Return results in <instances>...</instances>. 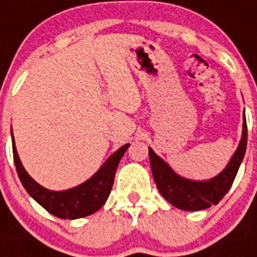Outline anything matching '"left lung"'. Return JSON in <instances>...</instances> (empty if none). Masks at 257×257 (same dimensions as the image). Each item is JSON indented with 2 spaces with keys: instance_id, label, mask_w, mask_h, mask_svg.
<instances>
[{
  "instance_id": "obj_1",
  "label": "left lung",
  "mask_w": 257,
  "mask_h": 257,
  "mask_svg": "<svg viewBox=\"0 0 257 257\" xmlns=\"http://www.w3.org/2000/svg\"><path fill=\"white\" fill-rule=\"evenodd\" d=\"M244 114V113H243ZM244 118V115H243ZM247 147V123L243 121L242 139L228 166L217 176L206 181L188 180L179 176L153 149L149 148V161L156 185L166 201L184 211H199L217 205L230 189Z\"/></svg>"
}]
</instances>
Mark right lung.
<instances>
[{"mask_svg": "<svg viewBox=\"0 0 257 257\" xmlns=\"http://www.w3.org/2000/svg\"><path fill=\"white\" fill-rule=\"evenodd\" d=\"M11 133H13V128H11ZM11 138H13L14 162H15L17 172L19 175L23 187L26 188L29 196L35 201H37L45 210L55 215L56 217L69 220L88 216V215L96 212L105 203L110 194V190H112L118 163L123 157L127 148L130 147V144L121 147L114 154L109 157L94 176H91L87 181L82 183L78 187L61 190V192H54V190L41 187L40 184L36 183L29 176L28 172L24 170L22 162H20L13 134H11Z\"/></svg>", "mask_w": 257, "mask_h": 257, "instance_id": "add662e5", "label": "right lung"}]
</instances>
